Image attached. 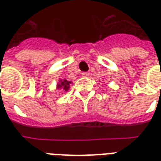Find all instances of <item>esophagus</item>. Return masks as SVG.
<instances>
[{
    "label": "esophagus",
    "instance_id": "1",
    "mask_svg": "<svg viewBox=\"0 0 161 161\" xmlns=\"http://www.w3.org/2000/svg\"><path fill=\"white\" fill-rule=\"evenodd\" d=\"M82 76L83 77H88L89 76V73H88V72H83V73H82Z\"/></svg>",
    "mask_w": 161,
    "mask_h": 161
}]
</instances>
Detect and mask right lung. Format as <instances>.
Segmentation results:
<instances>
[{"label":"right lung","mask_w":161,"mask_h":161,"mask_svg":"<svg viewBox=\"0 0 161 161\" xmlns=\"http://www.w3.org/2000/svg\"><path fill=\"white\" fill-rule=\"evenodd\" d=\"M71 82H68V80H61L59 82V83L58 84V88H63L65 91H68V88H69V84H70Z\"/></svg>","instance_id":"right-lung-1"}]
</instances>
